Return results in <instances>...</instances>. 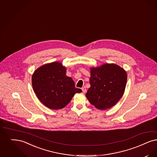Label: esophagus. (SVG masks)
Returning a JSON list of instances; mask_svg holds the SVG:
<instances>
[{
	"label": "esophagus",
	"mask_w": 157,
	"mask_h": 157,
	"mask_svg": "<svg viewBox=\"0 0 157 157\" xmlns=\"http://www.w3.org/2000/svg\"><path fill=\"white\" fill-rule=\"evenodd\" d=\"M82 92H83V93H86V87H83V88H82Z\"/></svg>",
	"instance_id": "esophagus-1"
}]
</instances>
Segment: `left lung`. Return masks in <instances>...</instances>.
<instances>
[{
	"label": "left lung",
	"instance_id": "8db88e82",
	"mask_svg": "<svg viewBox=\"0 0 157 157\" xmlns=\"http://www.w3.org/2000/svg\"><path fill=\"white\" fill-rule=\"evenodd\" d=\"M90 87L86 96L97 109L106 110L117 103L125 90L127 76L124 69L116 64H104L90 70Z\"/></svg>",
	"mask_w": 157,
	"mask_h": 157
}]
</instances>
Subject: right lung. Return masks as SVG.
I'll list each match as a JSON object with an SVG mask.
<instances>
[{"instance_id":"obj_1","label":"right lung","mask_w":157,"mask_h":157,"mask_svg":"<svg viewBox=\"0 0 157 157\" xmlns=\"http://www.w3.org/2000/svg\"><path fill=\"white\" fill-rule=\"evenodd\" d=\"M32 85L38 99L51 109L66 106L81 89L75 88L72 79L66 75V68L61 63L45 64L32 76Z\"/></svg>"}]
</instances>
